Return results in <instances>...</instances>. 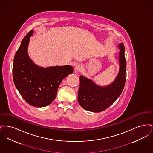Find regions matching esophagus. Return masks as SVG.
<instances>
[{
    "mask_svg": "<svg viewBox=\"0 0 153 153\" xmlns=\"http://www.w3.org/2000/svg\"><path fill=\"white\" fill-rule=\"evenodd\" d=\"M81 66L77 65L76 66V67H75L74 71H75V72H78L80 71V70H81Z\"/></svg>",
    "mask_w": 153,
    "mask_h": 153,
    "instance_id": "obj_1",
    "label": "esophagus"
}]
</instances>
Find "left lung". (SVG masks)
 <instances>
[{
    "instance_id": "left-lung-1",
    "label": "left lung",
    "mask_w": 153,
    "mask_h": 153,
    "mask_svg": "<svg viewBox=\"0 0 153 153\" xmlns=\"http://www.w3.org/2000/svg\"><path fill=\"white\" fill-rule=\"evenodd\" d=\"M119 72L115 81L107 87L97 85L94 81L80 76L78 102L85 109L100 112L108 108L121 95L126 82V60L124 46L119 44Z\"/></svg>"
}]
</instances>
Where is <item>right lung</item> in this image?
Returning a JSON list of instances; mask_svg holds the SVG:
<instances>
[{
  "instance_id": "right-lung-1",
  "label": "right lung",
  "mask_w": 153,
  "mask_h": 153,
  "mask_svg": "<svg viewBox=\"0 0 153 153\" xmlns=\"http://www.w3.org/2000/svg\"><path fill=\"white\" fill-rule=\"evenodd\" d=\"M31 30L24 37L16 52L13 67L15 85L28 104L43 107L51 104L57 96L58 88L65 77L73 73L70 65L41 68L29 57L27 47Z\"/></svg>"
}]
</instances>
